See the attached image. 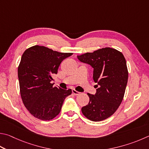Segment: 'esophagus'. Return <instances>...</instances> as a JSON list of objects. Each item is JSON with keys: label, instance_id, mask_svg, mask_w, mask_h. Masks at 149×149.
Listing matches in <instances>:
<instances>
[{"label": "esophagus", "instance_id": "esophagus-1", "mask_svg": "<svg viewBox=\"0 0 149 149\" xmlns=\"http://www.w3.org/2000/svg\"><path fill=\"white\" fill-rule=\"evenodd\" d=\"M72 93L74 94V95H78L79 94V93L77 91H75V89H72Z\"/></svg>", "mask_w": 149, "mask_h": 149}]
</instances>
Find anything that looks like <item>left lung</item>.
<instances>
[{
	"label": "left lung",
	"instance_id": "left-lung-1",
	"mask_svg": "<svg viewBox=\"0 0 149 149\" xmlns=\"http://www.w3.org/2000/svg\"><path fill=\"white\" fill-rule=\"evenodd\" d=\"M81 63L93 68L95 94L88 93L89 102L82 107L83 114L89 120L101 121L111 116L123 101L128 72L126 59L120 51L110 47L102 48L77 56Z\"/></svg>",
	"mask_w": 149,
	"mask_h": 149
}]
</instances>
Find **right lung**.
Returning <instances> with one entry per match:
<instances>
[{
    "label": "right lung",
    "instance_id": "add662e5",
    "mask_svg": "<svg viewBox=\"0 0 149 149\" xmlns=\"http://www.w3.org/2000/svg\"><path fill=\"white\" fill-rule=\"evenodd\" d=\"M71 53H59L44 46L34 45L25 51L18 67L21 96L32 115L50 120L58 115L64 100L72 94L54 86L52 75L56 74L61 62Z\"/></svg>",
    "mask_w": 149,
    "mask_h": 149
}]
</instances>
